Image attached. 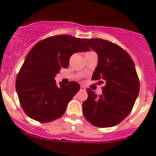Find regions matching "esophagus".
Returning a JSON list of instances; mask_svg holds the SVG:
<instances>
[{
    "instance_id": "obj_1",
    "label": "esophagus",
    "mask_w": 156,
    "mask_h": 156,
    "mask_svg": "<svg viewBox=\"0 0 156 156\" xmlns=\"http://www.w3.org/2000/svg\"><path fill=\"white\" fill-rule=\"evenodd\" d=\"M80 90H85V87H83V86H80Z\"/></svg>"
}]
</instances>
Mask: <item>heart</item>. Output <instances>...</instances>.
Wrapping results in <instances>:
<instances>
[{"label":"heart","mask_w":156,"mask_h":156,"mask_svg":"<svg viewBox=\"0 0 156 156\" xmlns=\"http://www.w3.org/2000/svg\"><path fill=\"white\" fill-rule=\"evenodd\" d=\"M89 53H93V52L92 51V52H89Z\"/></svg>","instance_id":"heart-1"}]
</instances>
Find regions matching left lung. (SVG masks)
I'll return each mask as SVG.
<instances>
[{
    "label": "left lung",
    "mask_w": 156,
    "mask_h": 156,
    "mask_svg": "<svg viewBox=\"0 0 156 156\" xmlns=\"http://www.w3.org/2000/svg\"><path fill=\"white\" fill-rule=\"evenodd\" d=\"M98 53V63L92 80L103 83L98 96L87 89L88 98L83 103L84 117L98 128L120 123L131 112L139 92V80L130 55L117 44L102 39H84Z\"/></svg>",
    "instance_id": "8db88e82"
}]
</instances>
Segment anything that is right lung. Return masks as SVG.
I'll return each instance as SVG.
<instances>
[{"label":"right lung","mask_w":156,"mask_h":156,"mask_svg":"<svg viewBox=\"0 0 156 156\" xmlns=\"http://www.w3.org/2000/svg\"><path fill=\"white\" fill-rule=\"evenodd\" d=\"M84 39L56 35L39 41L31 48L20 69L15 87L26 115L39 122H49L62 117L67 104L80 90L79 83L56 85L54 78L62 68H67L74 53L89 51Z\"/></svg>","instance_id":"add662e5"}]
</instances>
